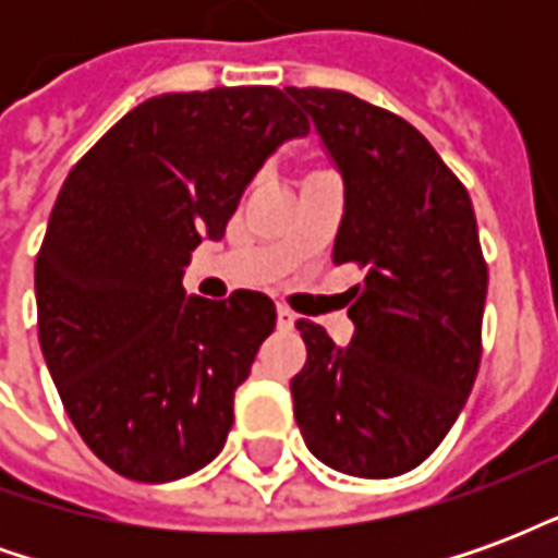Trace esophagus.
<instances>
[{
	"instance_id": "esophagus-1",
	"label": "esophagus",
	"mask_w": 558,
	"mask_h": 558,
	"mask_svg": "<svg viewBox=\"0 0 558 558\" xmlns=\"http://www.w3.org/2000/svg\"><path fill=\"white\" fill-rule=\"evenodd\" d=\"M295 326V314H292L290 307H283V304H280L278 307V328H292Z\"/></svg>"
}]
</instances>
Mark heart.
Masks as SVG:
<instances>
[{
  "instance_id": "heart-1",
  "label": "heart",
  "mask_w": 558,
  "mask_h": 558,
  "mask_svg": "<svg viewBox=\"0 0 558 558\" xmlns=\"http://www.w3.org/2000/svg\"><path fill=\"white\" fill-rule=\"evenodd\" d=\"M314 172H323V170H314Z\"/></svg>"
}]
</instances>
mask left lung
I'll return each mask as SVG.
<instances>
[{"mask_svg":"<svg viewBox=\"0 0 558 558\" xmlns=\"http://www.w3.org/2000/svg\"><path fill=\"white\" fill-rule=\"evenodd\" d=\"M287 95L343 175L331 259L364 268L350 347L299 319L307 362L292 376L311 454L359 478H395L451 430L481 364L487 263L466 187L418 131L338 89Z\"/></svg>","mask_w":558,"mask_h":558,"instance_id":"8db88e82","label":"left lung"}]
</instances>
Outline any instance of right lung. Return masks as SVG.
I'll list each match as a JSON object with an SVG mask.
<instances>
[{"label":"right lung","mask_w":558,"mask_h":558,"mask_svg":"<svg viewBox=\"0 0 558 558\" xmlns=\"http://www.w3.org/2000/svg\"><path fill=\"white\" fill-rule=\"evenodd\" d=\"M275 86L148 98L68 172L35 259L38 340L68 418L107 466L163 484L220 454L275 302L184 295L182 275L263 160L307 134Z\"/></svg>","instance_id":"obj_1"}]
</instances>
